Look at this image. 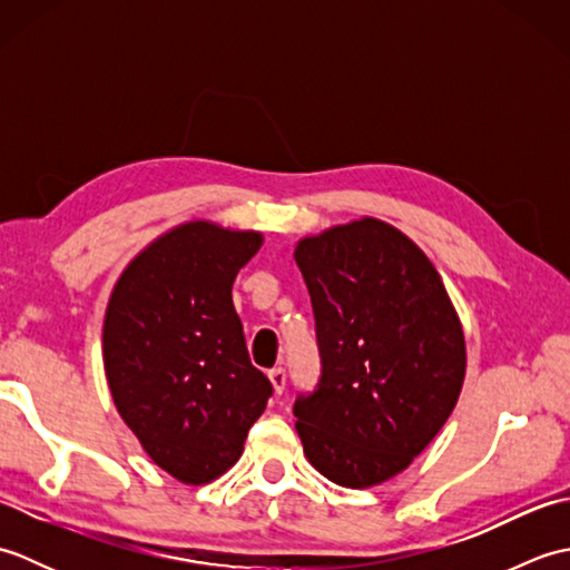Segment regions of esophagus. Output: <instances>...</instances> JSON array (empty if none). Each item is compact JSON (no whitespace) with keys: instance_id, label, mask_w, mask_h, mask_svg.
I'll return each mask as SVG.
<instances>
[{"instance_id":"1","label":"esophagus","mask_w":570,"mask_h":570,"mask_svg":"<svg viewBox=\"0 0 570 570\" xmlns=\"http://www.w3.org/2000/svg\"><path fill=\"white\" fill-rule=\"evenodd\" d=\"M269 380H272V384H274V392H276V394H282V392L286 390V370H284V367H274V370L269 372Z\"/></svg>"}]
</instances>
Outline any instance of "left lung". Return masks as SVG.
Segmentation results:
<instances>
[{"label": "left lung", "instance_id": "left-lung-1", "mask_svg": "<svg viewBox=\"0 0 570 570\" xmlns=\"http://www.w3.org/2000/svg\"><path fill=\"white\" fill-rule=\"evenodd\" d=\"M294 259L311 294L321 380L294 404L304 453L343 488L411 465L451 416L465 337L435 266L377 217L304 237Z\"/></svg>", "mask_w": 570, "mask_h": 570}]
</instances>
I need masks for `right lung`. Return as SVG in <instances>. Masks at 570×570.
Listing matches in <instances>:
<instances>
[{"label": "right lung", "mask_w": 570, "mask_h": 570, "mask_svg": "<svg viewBox=\"0 0 570 570\" xmlns=\"http://www.w3.org/2000/svg\"><path fill=\"white\" fill-rule=\"evenodd\" d=\"M254 229L184 223L141 249L112 288L102 357L119 416L168 475L205 485L233 468L272 396L233 304Z\"/></svg>", "instance_id": "right-lung-1"}]
</instances>
